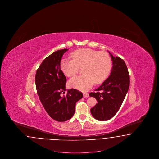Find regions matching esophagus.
Wrapping results in <instances>:
<instances>
[{
    "label": "esophagus",
    "instance_id": "obj_1",
    "mask_svg": "<svg viewBox=\"0 0 159 159\" xmlns=\"http://www.w3.org/2000/svg\"><path fill=\"white\" fill-rule=\"evenodd\" d=\"M88 97H89V94L88 93H86V92H84L83 93V97L84 98H87Z\"/></svg>",
    "mask_w": 159,
    "mask_h": 159
}]
</instances>
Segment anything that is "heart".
<instances>
[{
  "label": "heart",
  "instance_id": "heart-1",
  "mask_svg": "<svg viewBox=\"0 0 159 159\" xmlns=\"http://www.w3.org/2000/svg\"><path fill=\"white\" fill-rule=\"evenodd\" d=\"M71 60L62 59L61 71L69 77L76 75L79 68H82V76L71 79L68 84L71 88L82 91H88L94 83H102L109 75L111 60L105 52H99L88 48L77 49L70 53Z\"/></svg>",
  "mask_w": 159,
  "mask_h": 159
}]
</instances>
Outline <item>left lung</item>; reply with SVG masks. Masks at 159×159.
I'll use <instances>...</instances> for the list:
<instances>
[{
    "label": "left lung",
    "mask_w": 159,
    "mask_h": 159,
    "mask_svg": "<svg viewBox=\"0 0 159 159\" xmlns=\"http://www.w3.org/2000/svg\"><path fill=\"white\" fill-rule=\"evenodd\" d=\"M113 61V68L110 76L95 89L89 93L98 103L91 109L92 116L100 121L111 119L119 110L129 88L130 78L125 61L114 57L108 52Z\"/></svg>",
    "instance_id": "obj_1"
}]
</instances>
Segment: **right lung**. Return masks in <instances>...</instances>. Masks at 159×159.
<instances>
[{
	"instance_id": "add662e5",
	"label": "right lung",
	"mask_w": 159,
	"mask_h": 159,
	"mask_svg": "<svg viewBox=\"0 0 159 159\" xmlns=\"http://www.w3.org/2000/svg\"><path fill=\"white\" fill-rule=\"evenodd\" d=\"M67 49L58 50L46 57L38 68L36 87L42 104L53 120L65 121L75 112L76 103L82 98L81 92L71 89L65 93L66 77L60 68L62 55Z\"/></svg>"
}]
</instances>
